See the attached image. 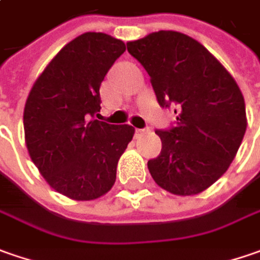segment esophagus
Masks as SVG:
<instances>
[{"instance_id":"34e87169","label":"esophagus","mask_w":260,"mask_h":260,"mask_svg":"<svg viewBox=\"0 0 260 260\" xmlns=\"http://www.w3.org/2000/svg\"><path fill=\"white\" fill-rule=\"evenodd\" d=\"M148 132V129H137V134L138 135H141V134H147Z\"/></svg>"}]
</instances>
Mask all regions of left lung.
Wrapping results in <instances>:
<instances>
[{"mask_svg":"<svg viewBox=\"0 0 260 260\" xmlns=\"http://www.w3.org/2000/svg\"><path fill=\"white\" fill-rule=\"evenodd\" d=\"M126 46L151 77L160 106L177 105L175 128L155 131L161 152L148 161L154 182L179 197L204 192L227 172L246 132L239 85L204 45L180 31H154Z\"/></svg>","mask_w":260,"mask_h":260,"instance_id":"1","label":"left lung"}]
</instances>
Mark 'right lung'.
Returning <instances> with one entry per match:
<instances>
[{
    "mask_svg": "<svg viewBox=\"0 0 260 260\" xmlns=\"http://www.w3.org/2000/svg\"><path fill=\"white\" fill-rule=\"evenodd\" d=\"M106 33L87 31L67 43L28 93L23 123L31 161L63 197L93 201L108 193L135 129L110 125L100 112V84L125 52Z\"/></svg>",
    "mask_w": 260,
    "mask_h": 260,
    "instance_id": "add662e5",
    "label": "right lung"
}]
</instances>
